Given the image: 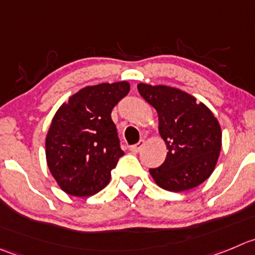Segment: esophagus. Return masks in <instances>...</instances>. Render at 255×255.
Instances as JSON below:
<instances>
[{"label":"esophagus","instance_id":"obj_1","mask_svg":"<svg viewBox=\"0 0 255 255\" xmlns=\"http://www.w3.org/2000/svg\"><path fill=\"white\" fill-rule=\"evenodd\" d=\"M144 145H145L144 140H140V141L137 142V144L131 145V146H130L129 149H130V151H132V152H139L140 150H141V147L144 146Z\"/></svg>","mask_w":255,"mask_h":255}]
</instances>
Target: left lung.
<instances>
[{
    "label": "left lung",
    "mask_w": 255,
    "mask_h": 255,
    "mask_svg": "<svg viewBox=\"0 0 255 255\" xmlns=\"http://www.w3.org/2000/svg\"><path fill=\"white\" fill-rule=\"evenodd\" d=\"M137 90L156 110L159 134L168 149L165 161L149 170L155 183L169 191H185L204 183L222 149V129L214 114L176 87L140 82Z\"/></svg>",
    "instance_id": "1"
}]
</instances>
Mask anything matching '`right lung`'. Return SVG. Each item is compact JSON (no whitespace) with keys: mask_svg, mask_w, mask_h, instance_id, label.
Here are the masks:
<instances>
[{"mask_svg":"<svg viewBox=\"0 0 255 255\" xmlns=\"http://www.w3.org/2000/svg\"><path fill=\"white\" fill-rule=\"evenodd\" d=\"M130 91L128 81L86 86L70 96L51 121L46 161L60 188L72 196L103 190L124 155L111 111Z\"/></svg>","mask_w":255,"mask_h":255,"instance_id":"add662e5","label":"right lung"}]
</instances>
